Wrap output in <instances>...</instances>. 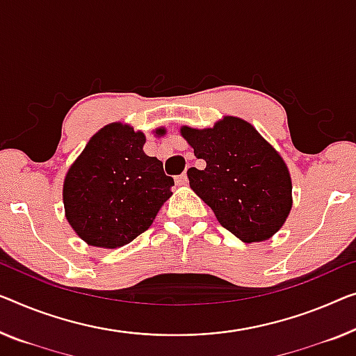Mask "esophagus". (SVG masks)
Returning <instances> with one entry per match:
<instances>
[{"mask_svg": "<svg viewBox=\"0 0 356 356\" xmlns=\"http://www.w3.org/2000/svg\"><path fill=\"white\" fill-rule=\"evenodd\" d=\"M187 182H188L187 172H182V174H180V176L176 177V184L177 185H187Z\"/></svg>", "mask_w": 356, "mask_h": 356, "instance_id": "34e87169", "label": "esophagus"}]
</instances>
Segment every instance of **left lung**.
<instances>
[{"label": "left lung", "instance_id": "left-lung-1", "mask_svg": "<svg viewBox=\"0 0 356 356\" xmlns=\"http://www.w3.org/2000/svg\"><path fill=\"white\" fill-rule=\"evenodd\" d=\"M204 169L190 168L193 192L214 211L224 229L245 243L268 240L293 206V185L283 158L245 120L225 116L209 129L184 126Z\"/></svg>", "mask_w": 356, "mask_h": 356}]
</instances>
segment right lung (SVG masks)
Instances as JSON below:
<instances>
[{"mask_svg":"<svg viewBox=\"0 0 356 356\" xmlns=\"http://www.w3.org/2000/svg\"><path fill=\"white\" fill-rule=\"evenodd\" d=\"M156 132L163 134L164 129ZM145 136L108 124L84 147L63 182L67 220L88 245L120 248L152 225L174 179L142 150Z\"/></svg>","mask_w":356,"mask_h":356,"instance_id":"right-lung-1","label":"right lung"}]
</instances>
